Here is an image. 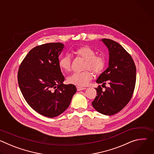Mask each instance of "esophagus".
Masks as SVG:
<instances>
[{
	"mask_svg": "<svg viewBox=\"0 0 154 154\" xmlns=\"http://www.w3.org/2000/svg\"><path fill=\"white\" fill-rule=\"evenodd\" d=\"M86 88H83V87H80V86H77V91H82V90H86Z\"/></svg>",
	"mask_w": 154,
	"mask_h": 154,
	"instance_id": "1",
	"label": "esophagus"
}]
</instances>
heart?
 I'll list each match as a JSON object with an SVG mask.
<instances>
[{
    "mask_svg": "<svg viewBox=\"0 0 154 154\" xmlns=\"http://www.w3.org/2000/svg\"><path fill=\"white\" fill-rule=\"evenodd\" d=\"M75 54L85 60V69H90L94 73L100 74L105 67V60L100 56L96 55V52L88 46H82L75 51ZM71 56L66 54L61 57L58 61L60 69L64 71H69L71 69ZM93 73L90 70L82 72H74L67 77V82L69 84L79 86H84L88 85L93 79Z\"/></svg>",
    "mask_w": 154,
    "mask_h": 154,
    "instance_id": "obj_1",
    "label": "heart"
}]
</instances>
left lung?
<instances>
[{
	"mask_svg": "<svg viewBox=\"0 0 154 154\" xmlns=\"http://www.w3.org/2000/svg\"><path fill=\"white\" fill-rule=\"evenodd\" d=\"M101 41L109 52L108 67L97 78L96 83L109 84L103 91L100 86L92 102L94 108L105 115L118 113L128 103L136 83V66L130 55L117 42L109 39Z\"/></svg>",
	"mask_w": 154,
	"mask_h": 154,
	"instance_id": "obj_1",
	"label": "left lung"
}]
</instances>
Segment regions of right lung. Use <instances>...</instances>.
<instances>
[{
    "instance_id": "1",
    "label": "right lung",
    "mask_w": 154,
    "mask_h": 154,
    "mask_svg": "<svg viewBox=\"0 0 154 154\" xmlns=\"http://www.w3.org/2000/svg\"><path fill=\"white\" fill-rule=\"evenodd\" d=\"M64 48L61 42L34 48L18 71V84L26 102L36 112L48 118L63 113L77 91L75 85L63 84L58 57Z\"/></svg>"
}]
</instances>
